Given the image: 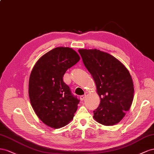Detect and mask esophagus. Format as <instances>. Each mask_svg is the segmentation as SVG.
<instances>
[{
  "label": "esophagus",
  "instance_id": "34e87169",
  "mask_svg": "<svg viewBox=\"0 0 154 154\" xmlns=\"http://www.w3.org/2000/svg\"><path fill=\"white\" fill-rule=\"evenodd\" d=\"M86 95L85 94V95H81L80 96V99H81V100H84L86 98Z\"/></svg>",
  "mask_w": 154,
  "mask_h": 154
}]
</instances>
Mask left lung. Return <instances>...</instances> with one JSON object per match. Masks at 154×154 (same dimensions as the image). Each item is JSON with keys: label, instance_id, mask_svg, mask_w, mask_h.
Masks as SVG:
<instances>
[{"label": "left lung", "instance_id": "left-lung-1", "mask_svg": "<svg viewBox=\"0 0 154 154\" xmlns=\"http://www.w3.org/2000/svg\"><path fill=\"white\" fill-rule=\"evenodd\" d=\"M79 53L93 77L100 99L94 118L105 126L118 123L134 99V84L128 70L114 57L99 50L82 49Z\"/></svg>", "mask_w": 154, "mask_h": 154}]
</instances>
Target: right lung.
I'll return each instance as SVG.
<instances>
[{"instance_id": "1", "label": "right lung", "mask_w": 154, "mask_h": 154, "mask_svg": "<svg viewBox=\"0 0 154 154\" xmlns=\"http://www.w3.org/2000/svg\"><path fill=\"white\" fill-rule=\"evenodd\" d=\"M80 57L68 47L54 48L42 56L30 74L29 97L38 117L51 128H59L72 120L80 100L63 81L67 69Z\"/></svg>"}]
</instances>
